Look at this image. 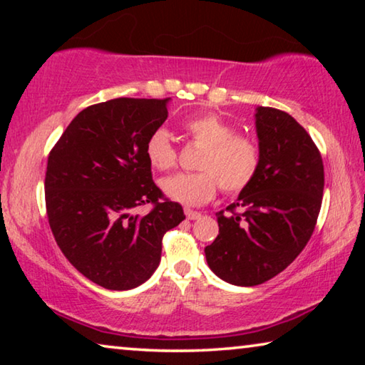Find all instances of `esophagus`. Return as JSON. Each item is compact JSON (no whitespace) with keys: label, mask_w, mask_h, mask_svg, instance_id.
I'll list each match as a JSON object with an SVG mask.
<instances>
[{"label":"esophagus","mask_w":365,"mask_h":365,"mask_svg":"<svg viewBox=\"0 0 365 365\" xmlns=\"http://www.w3.org/2000/svg\"><path fill=\"white\" fill-rule=\"evenodd\" d=\"M185 215H187V219H190V220H196L201 217V212L191 211V209H185Z\"/></svg>","instance_id":"esophagus-1"}]
</instances>
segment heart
Masks as SVG:
<instances>
[{"label": "heart", "mask_w": 365, "mask_h": 365, "mask_svg": "<svg viewBox=\"0 0 365 365\" xmlns=\"http://www.w3.org/2000/svg\"><path fill=\"white\" fill-rule=\"evenodd\" d=\"M185 132L205 146L197 159L196 174H175L160 182V190L183 206H201L217 193L219 183L225 191L248 187L259 169L261 153L252 138L237 133L230 122L215 114L190 117ZM146 158L158 170H169L177 163V151L165 128L154 130L146 141Z\"/></svg>", "instance_id": "heart-1"}]
</instances>
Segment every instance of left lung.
Here are the masks:
<instances>
[{"mask_svg": "<svg viewBox=\"0 0 365 365\" xmlns=\"http://www.w3.org/2000/svg\"><path fill=\"white\" fill-rule=\"evenodd\" d=\"M259 169L237 202L217 212L219 235L205 248L209 269L227 283L270 280L304 250L322 206L324 164L317 146L292 115L256 108ZM243 207V215H235Z\"/></svg>", "mask_w": 365, "mask_h": 365, "instance_id": "8db88e82", "label": "left lung"}]
</instances>
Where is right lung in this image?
<instances>
[{
	"label": "right lung",
	"instance_id": "1",
	"mask_svg": "<svg viewBox=\"0 0 365 365\" xmlns=\"http://www.w3.org/2000/svg\"><path fill=\"white\" fill-rule=\"evenodd\" d=\"M165 100L115 98L78 113L48 156L46 212L58 246L80 274L106 289L145 283L163 237L185 219L153 182L146 141L168 119ZM151 202L146 216L134 212Z\"/></svg>",
	"mask_w": 365,
	"mask_h": 365
}]
</instances>
